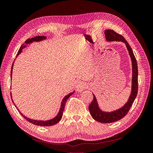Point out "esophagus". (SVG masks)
Listing matches in <instances>:
<instances>
[{
  "label": "esophagus",
  "mask_w": 153,
  "mask_h": 153,
  "mask_svg": "<svg viewBox=\"0 0 153 153\" xmlns=\"http://www.w3.org/2000/svg\"><path fill=\"white\" fill-rule=\"evenodd\" d=\"M87 87V85L85 82H80L78 83V85H76V90L78 92H80V91H82L83 90L86 89Z\"/></svg>",
  "instance_id": "esophagus-1"
}]
</instances>
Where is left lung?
<instances>
[{"label":"left lung","mask_w":153,"mask_h":153,"mask_svg":"<svg viewBox=\"0 0 153 153\" xmlns=\"http://www.w3.org/2000/svg\"><path fill=\"white\" fill-rule=\"evenodd\" d=\"M106 39L107 41H121L126 44L128 52L132 61L133 66V78H132V88L131 93L128 102L121 108L117 110L112 112H102L98 106L95 96L93 94V100L89 105V110L91 116L96 121L102 123H111L123 119L125 117L132 106L138 93V66L136 58L134 55L133 50L128 43L124 37L117 33L113 30L108 29L105 32Z\"/></svg>","instance_id":"1"}]
</instances>
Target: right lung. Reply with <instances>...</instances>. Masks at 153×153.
<instances>
[{
  "mask_svg": "<svg viewBox=\"0 0 153 153\" xmlns=\"http://www.w3.org/2000/svg\"><path fill=\"white\" fill-rule=\"evenodd\" d=\"M43 39H46V37L45 36H36L34 37V38H31V39H27V41H25L26 43H31L32 42V41H41ZM23 47H21L19 49V50H18V53L17 54V56L18 54H20L21 52H22V50L23 49V48H24ZM13 64L12 65V67H11V76L12 75V70H13ZM73 93V92H72V93H70L68 95L66 96L65 97H64V99L62 100V103H61V108H60V110H59V114H57V115L56 117H55V118L51 119V120H48V121H36V120H32V119H30L29 118H27V117H25V115H23L19 110V112L20 113V114L22 115V116H23V117H24V119H25L27 121H29V123L33 124H35V125H37V126H52V125H54L55 124H57V123H59L60 121H61V119L62 118V114H63V111H64V106H65V105H66V103L67 101V100L70 97V96Z\"/></svg>",
  "mask_w": 153,
  "mask_h": 153,
  "instance_id": "right-lung-1",
  "label": "right lung"
}]
</instances>
